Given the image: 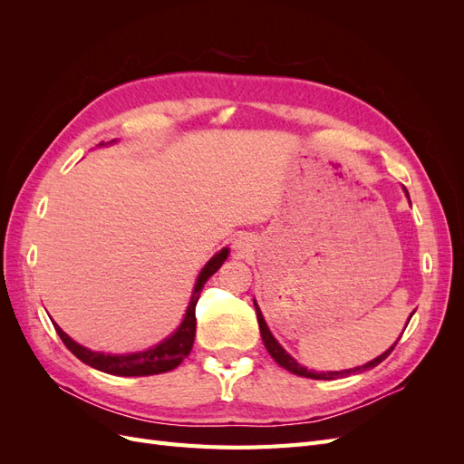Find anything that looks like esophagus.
I'll use <instances>...</instances> for the list:
<instances>
[{
  "label": "esophagus",
  "mask_w": 464,
  "mask_h": 464,
  "mask_svg": "<svg viewBox=\"0 0 464 464\" xmlns=\"http://www.w3.org/2000/svg\"><path fill=\"white\" fill-rule=\"evenodd\" d=\"M234 249L237 251V254H247V251L251 249V237L246 236V234L237 236L236 242H234Z\"/></svg>",
  "instance_id": "obj_1"
}]
</instances>
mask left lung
I'll return each mask as SVG.
<instances>
[{"label": "left lung", "mask_w": 464, "mask_h": 464, "mask_svg": "<svg viewBox=\"0 0 464 464\" xmlns=\"http://www.w3.org/2000/svg\"><path fill=\"white\" fill-rule=\"evenodd\" d=\"M404 193H406V198H409V191H406V188H404ZM254 305H256V314H257V321H259L261 339H263V344H265V348H266V353H269V354L273 356V360L278 363L280 368H285V370H288L290 373H296V375H300V377H310V379H339V377H346V375H350V373H362V372H366V370H372V368L379 366V363H382V362L392 353V348H395V344H397V343H395L391 348H387L382 356H377V358H373L372 362L363 363V366L353 368V370H343V372H314V370H307L305 366H302V363H298L296 360H294V358L286 353V350H285L283 346L278 344V341L275 339L273 333L269 331V327H266L265 317H263V314H261V310H259V305H257L256 300H254Z\"/></svg>", "instance_id": "left-lung-1"}]
</instances>
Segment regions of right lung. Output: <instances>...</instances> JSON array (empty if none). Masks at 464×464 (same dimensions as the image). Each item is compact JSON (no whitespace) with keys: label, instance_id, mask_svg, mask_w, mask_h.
Here are the masks:
<instances>
[{"label":"right lung","instance_id":"add662e5","mask_svg":"<svg viewBox=\"0 0 464 464\" xmlns=\"http://www.w3.org/2000/svg\"><path fill=\"white\" fill-rule=\"evenodd\" d=\"M111 143H116V139L114 141H110V145ZM228 254L230 249L222 247L218 254H215L207 261L198 280H195L191 300L188 304L186 315L181 319L178 329L170 336H166L164 341L147 350H139V353H130V354H104V353H96V350H91L87 346H81L67 333H63L58 323L53 321L55 333L60 334L63 344L72 350L82 363H87V366L98 372H104L110 375H121V377H141V375H157V373L170 372L178 368L179 363L184 362V358L191 353L193 341H195V325H198V319H195V305L199 302L205 283L220 269V265L227 261Z\"/></svg>","mask_w":464,"mask_h":464}]
</instances>
